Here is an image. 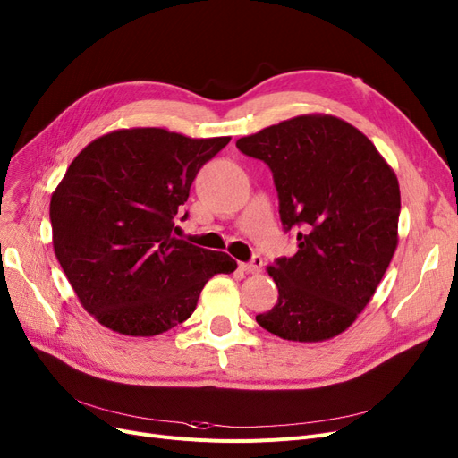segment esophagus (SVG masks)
<instances>
[{
    "label": "esophagus",
    "instance_id": "34e87169",
    "mask_svg": "<svg viewBox=\"0 0 458 458\" xmlns=\"http://www.w3.org/2000/svg\"><path fill=\"white\" fill-rule=\"evenodd\" d=\"M241 268L244 272H250V274L259 272L263 268V258H261V255H253L250 263H241Z\"/></svg>",
    "mask_w": 458,
    "mask_h": 458
}]
</instances>
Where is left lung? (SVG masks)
Here are the masks:
<instances>
[{"label": "left lung", "instance_id": "1", "mask_svg": "<svg viewBox=\"0 0 458 458\" xmlns=\"http://www.w3.org/2000/svg\"><path fill=\"white\" fill-rule=\"evenodd\" d=\"M267 163L293 258L268 274L278 301L258 323L284 340L321 342L345 331L372 299L396 250L398 180L376 146L335 116H297L236 140Z\"/></svg>", "mask_w": 458, "mask_h": 458}]
</instances>
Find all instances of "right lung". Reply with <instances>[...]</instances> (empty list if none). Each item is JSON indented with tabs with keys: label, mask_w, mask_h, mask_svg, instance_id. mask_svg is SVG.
Returning <instances> with one entry per match:
<instances>
[{
	"label": "right lung",
	"mask_w": 458,
	"mask_h": 458,
	"mask_svg": "<svg viewBox=\"0 0 458 458\" xmlns=\"http://www.w3.org/2000/svg\"><path fill=\"white\" fill-rule=\"evenodd\" d=\"M231 137L159 127L103 135L72 159L50 200L52 242L79 301L120 335L154 336L186 321L214 274L236 261L176 239L200 167Z\"/></svg>",
	"instance_id": "add662e5"
}]
</instances>
